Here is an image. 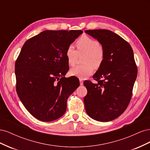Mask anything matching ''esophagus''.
Listing matches in <instances>:
<instances>
[{
    "mask_svg": "<svg viewBox=\"0 0 150 150\" xmlns=\"http://www.w3.org/2000/svg\"><path fill=\"white\" fill-rule=\"evenodd\" d=\"M79 81H80V85H81V86H83V79H79Z\"/></svg>",
    "mask_w": 150,
    "mask_h": 150,
    "instance_id": "obj_1",
    "label": "esophagus"
}]
</instances>
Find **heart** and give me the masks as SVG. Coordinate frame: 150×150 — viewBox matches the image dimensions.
Masks as SVG:
<instances>
[{"label":"heart","instance_id":"heart-1","mask_svg":"<svg viewBox=\"0 0 150 150\" xmlns=\"http://www.w3.org/2000/svg\"><path fill=\"white\" fill-rule=\"evenodd\" d=\"M77 51L72 45L67 46L66 50V57L68 64L75 65L78 55L85 54L83 63L85 64L76 66L71 69L72 76L79 79H85L91 75L94 71V67H99L104 59V51L97 40L83 35L76 42Z\"/></svg>","mask_w":150,"mask_h":150}]
</instances>
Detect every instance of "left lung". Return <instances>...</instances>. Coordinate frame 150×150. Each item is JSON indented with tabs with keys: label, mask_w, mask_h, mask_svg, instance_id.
<instances>
[{
	"label": "left lung",
	"mask_w": 150,
	"mask_h": 150,
	"mask_svg": "<svg viewBox=\"0 0 150 150\" xmlns=\"http://www.w3.org/2000/svg\"><path fill=\"white\" fill-rule=\"evenodd\" d=\"M85 33L102 45L104 59L93 76L96 83H84L88 93L85 110L91 118L108 122L119 117L130 102L138 69L132 47L120 35L106 29Z\"/></svg>",
	"instance_id": "obj_1"
}]
</instances>
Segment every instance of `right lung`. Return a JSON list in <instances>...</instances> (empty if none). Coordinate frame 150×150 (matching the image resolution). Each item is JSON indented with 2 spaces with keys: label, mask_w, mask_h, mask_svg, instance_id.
I'll list each match as a JSON object with an SVG mask.
<instances>
[{
  "label": "right lung",
  "mask_w": 150,
  "mask_h": 150,
  "mask_svg": "<svg viewBox=\"0 0 150 150\" xmlns=\"http://www.w3.org/2000/svg\"><path fill=\"white\" fill-rule=\"evenodd\" d=\"M83 33L44 30L22 46L15 64L16 91L36 119L52 121L65 113L67 98L79 86L76 77H64L69 69L65 52Z\"/></svg>",
  "instance_id": "1"
}]
</instances>
